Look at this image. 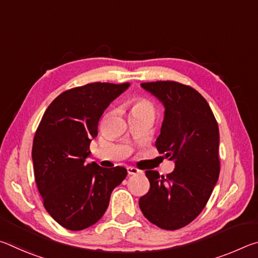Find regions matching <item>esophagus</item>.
<instances>
[{"mask_svg":"<svg viewBox=\"0 0 258 258\" xmlns=\"http://www.w3.org/2000/svg\"><path fill=\"white\" fill-rule=\"evenodd\" d=\"M127 172H128L130 175H135V174L141 173V171H140L139 168H137V167H132V166H130V167H127Z\"/></svg>","mask_w":258,"mask_h":258,"instance_id":"34e87169","label":"esophagus"}]
</instances>
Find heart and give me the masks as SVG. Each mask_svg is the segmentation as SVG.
Instances as JSON below:
<instances>
[{"label": "heart", "mask_w": 258, "mask_h": 258, "mask_svg": "<svg viewBox=\"0 0 258 258\" xmlns=\"http://www.w3.org/2000/svg\"><path fill=\"white\" fill-rule=\"evenodd\" d=\"M131 113H150L154 115L156 113V106L150 99L147 97H135L131 100Z\"/></svg>", "instance_id": "1"}]
</instances>
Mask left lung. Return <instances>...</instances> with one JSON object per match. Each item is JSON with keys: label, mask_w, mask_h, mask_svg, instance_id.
<instances>
[{"label": "left lung", "mask_w": 258, "mask_h": 258, "mask_svg": "<svg viewBox=\"0 0 258 258\" xmlns=\"http://www.w3.org/2000/svg\"><path fill=\"white\" fill-rule=\"evenodd\" d=\"M163 102L165 117L156 147L175 160L167 175L146 171L150 189L139 200L143 215L164 230L191 223L206 206L220 175V132L202 94L174 81L142 83Z\"/></svg>", "instance_id": "1"}]
</instances>
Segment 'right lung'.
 <instances>
[{"label":"right lung","mask_w":258,"mask_h":258,"mask_svg":"<svg viewBox=\"0 0 258 258\" xmlns=\"http://www.w3.org/2000/svg\"><path fill=\"white\" fill-rule=\"evenodd\" d=\"M130 83H90L59 94L43 115L34 137V175L47 213L72 231L93 225L107 211L125 167L86 164L100 117Z\"/></svg>","instance_id":"obj_1"}]
</instances>
